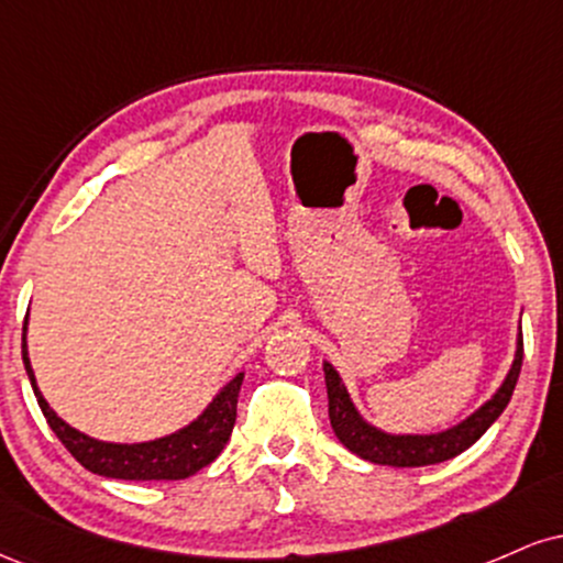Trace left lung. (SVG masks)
Here are the masks:
<instances>
[{
	"instance_id": "1",
	"label": "left lung",
	"mask_w": 563,
	"mask_h": 563,
	"mask_svg": "<svg viewBox=\"0 0 563 563\" xmlns=\"http://www.w3.org/2000/svg\"><path fill=\"white\" fill-rule=\"evenodd\" d=\"M521 360H525V339H516V354L510 363L506 378L497 386V391L487 399L482 407H476L468 418L461 423L450 426V429L434 431V434H391V431L378 429V426L367 423L360 410L354 407L352 397H349L344 380H341L339 371L328 363H322L325 371V386H328V416H331V426L349 452L360 455L363 461L378 463V466H394V468H421L434 466V463L450 461V457L461 455L471 444L479 439L484 431L493 426L500 412L506 410L510 402V394L516 389V380L521 373Z\"/></svg>"
}]
</instances>
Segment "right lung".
Listing matches in <instances>:
<instances>
[{
    "label": "right lung",
    "instance_id": "add662e5",
    "mask_svg": "<svg viewBox=\"0 0 563 563\" xmlns=\"http://www.w3.org/2000/svg\"><path fill=\"white\" fill-rule=\"evenodd\" d=\"M25 331H29V314L23 322V365L29 373L31 389L36 394V402L47 418L49 429L55 431L57 439L66 444V450L84 468L92 471L97 476L108 479H126V482H174L187 479L198 474L230 442L232 426L238 416V391H241L243 373L232 376L228 384L219 389V394L203 407V412L183 429L172 434L151 439V442H102L74 426L63 421L60 416L49 407L44 394L38 391L34 367L29 360V344H25Z\"/></svg>",
    "mask_w": 563,
    "mask_h": 563
}]
</instances>
